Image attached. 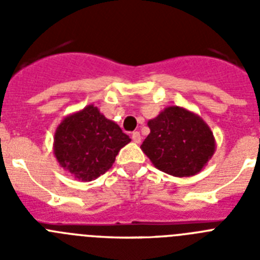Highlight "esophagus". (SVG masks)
Segmentation results:
<instances>
[{
  "label": "esophagus",
  "mask_w": 260,
  "mask_h": 260,
  "mask_svg": "<svg viewBox=\"0 0 260 260\" xmlns=\"http://www.w3.org/2000/svg\"><path fill=\"white\" fill-rule=\"evenodd\" d=\"M132 139H133V142H134V143H141V133L139 132H134L132 134Z\"/></svg>",
  "instance_id": "34e87169"
}]
</instances>
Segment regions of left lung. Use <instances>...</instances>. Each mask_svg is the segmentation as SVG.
<instances>
[{"label":"left lung","mask_w":260,"mask_h":260,"mask_svg":"<svg viewBox=\"0 0 260 260\" xmlns=\"http://www.w3.org/2000/svg\"><path fill=\"white\" fill-rule=\"evenodd\" d=\"M150 134L141 148L158 171L174 177L202 172L216 151V141L204 119L182 107H167L147 122Z\"/></svg>","instance_id":"1"}]
</instances>
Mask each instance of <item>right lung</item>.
Listing matches in <instances>:
<instances>
[{
  "label": "right lung",
  "instance_id": "right-lung-1",
  "mask_svg": "<svg viewBox=\"0 0 260 260\" xmlns=\"http://www.w3.org/2000/svg\"><path fill=\"white\" fill-rule=\"evenodd\" d=\"M130 142L116 122L89 104L57 126L53 152L75 180L89 182L109 171L119 150Z\"/></svg>",
  "mask_w": 260,
  "mask_h": 260
}]
</instances>
